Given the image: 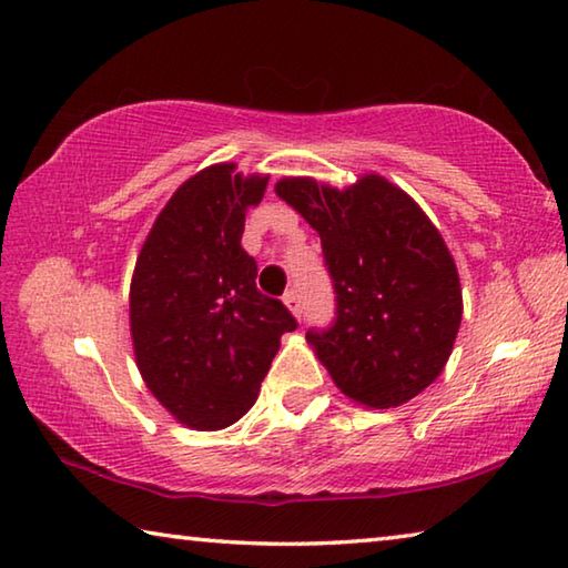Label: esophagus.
<instances>
[{
    "instance_id": "obj_1",
    "label": "esophagus",
    "mask_w": 568,
    "mask_h": 568,
    "mask_svg": "<svg viewBox=\"0 0 568 568\" xmlns=\"http://www.w3.org/2000/svg\"><path fill=\"white\" fill-rule=\"evenodd\" d=\"M284 304L292 308V312L296 314V316H302V296H298V288H288V292L284 294Z\"/></svg>"
}]
</instances>
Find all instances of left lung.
I'll use <instances>...</instances> for the list:
<instances>
[{
  "label": "left lung",
  "mask_w": 568,
  "mask_h": 568,
  "mask_svg": "<svg viewBox=\"0 0 568 568\" xmlns=\"http://www.w3.org/2000/svg\"><path fill=\"white\" fill-rule=\"evenodd\" d=\"M286 200L321 237L336 316L306 338L356 403L395 408L440 376L463 318L457 266L425 212L381 175L348 190L284 178Z\"/></svg>",
  "instance_id": "1"
}]
</instances>
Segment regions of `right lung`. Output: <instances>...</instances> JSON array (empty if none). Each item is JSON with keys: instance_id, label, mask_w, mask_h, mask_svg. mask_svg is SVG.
Listing matches in <instances>:
<instances>
[{"instance_id": "right-lung-1", "label": "right lung", "mask_w": 568, "mask_h": 568, "mask_svg": "<svg viewBox=\"0 0 568 568\" xmlns=\"http://www.w3.org/2000/svg\"><path fill=\"white\" fill-rule=\"evenodd\" d=\"M266 178L212 165L178 187L135 262L131 334L141 376L180 423L220 430L247 413L298 324L256 288L242 247L244 212L260 205Z\"/></svg>"}]
</instances>
